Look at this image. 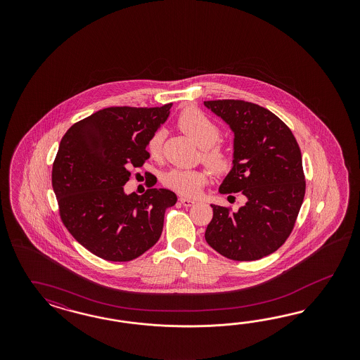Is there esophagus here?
<instances>
[{
	"mask_svg": "<svg viewBox=\"0 0 360 360\" xmlns=\"http://www.w3.org/2000/svg\"><path fill=\"white\" fill-rule=\"evenodd\" d=\"M179 202L185 206V207H190V206H193L194 203H195V200L194 199H190V198H185V196H181L179 198Z\"/></svg>",
	"mask_w": 360,
	"mask_h": 360,
	"instance_id": "34e87169",
	"label": "esophagus"
}]
</instances>
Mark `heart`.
<instances>
[{"label":"heart","instance_id":"1","mask_svg":"<svg viewBox=\"0 0 360 360\" xmlns=\"http://www.w3.org/2000/svg\"><path fill=\"white\" fill-rule=\"evenodd\" d=\"M178 127L186 131L200 146L202 160L217 172L229 169L232 162L231 149L220 137V127L205 112L198 108L182 110L176 119ZM165 140L164 129H157L152 133L146 143V150L153 160H158L162 154ZM208 175L203 169H181L174 167L164 176L166 187L175 193L185 196H196L200 194L207 184Z\"/></svg>","mask_w":360,"mask_h":360}]
</instances>
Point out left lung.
I'll return each instance as SVG.
<instances>
[{
    "label": "left lung",
    "mask_w": 360,
    "mask_h": 360,
    "mask_svg": "<svg viewBox=\"0 0 360 360\" xmlns=\"http://www.w3.org/2000/svg\"><path fill=\"white\" fill-rule=\"evenodd\" d=\"M205 105L235 133L233 166L219 191L247 198L236 212L211 205L205 238L227 259L259 260L277 251L295 229L306 188L300 146L288 125L257 104L210 100Z\"/></svg>",
    "instance_id": "8db88e82"
}]
</instances>
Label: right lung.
<instances>
[{
    "label": "right lung",
    "instance_id": "add662e5",
    "mask_svg": "<svg viewBox=\"0 0 360 360\" xmlns=\"http://www.w3.org/2000/svg\"><path fill=\"white\" fill-rule=\"evenodd\" d=\"M172 105L101 109L75 122L59 143L51 174L59 215L77 243L98 257L131 262L162 233L165 211L176 203L174 193L148 188L127 195L124 185L131 167L150 157L148 140Z\"/></svg>",
    "mask_w": 360,
    "mask_h": 360
}]
</instances>
